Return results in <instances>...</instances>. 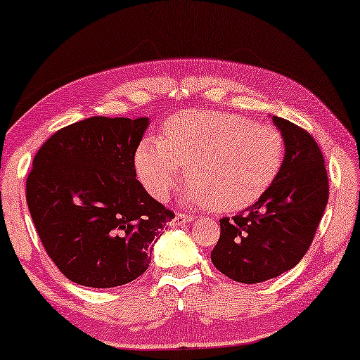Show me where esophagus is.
Listing matches in <instances>:
<instances>
[{"instance_id":"esophagus-1","label":"esophagus","mask_w":360,"mask_h":360,"mask_svg":"<svg viewBox=\"0 0 360 360\" xmlns=\"http://www.w3.org/2000/svg\"><path fill=\"white\" fill-rule=\"evenodd\" d=\"M191 220H193V214L179 212L175 214L174 220L170 221V226H184V225H186V223H190Z\"/></svg>"}]
</instances>
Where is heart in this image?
Here are the masks:
<instances>
[{"label": "heart", "instance_id": "obj_1", "mask_svg": "<svg viewBox=\"0 0 360 360\" xmlns=\"http://www.w3.org/2000/svg\"><path fill=\"white\" fill-rule=\"evenodd\" d=\"M284 155V137L273 125L231 112L195 109L167 120L163 140L142 139L135 170L153 198L165 200L188 169L186 200L236 213L268 193L281 174Z\"/></svg>", "mask_w": 360, "mask_h": 360}]
</instances>
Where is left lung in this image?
<instances>
[{
  "mask_svg": "<svg viewBox=\"0 0 360 360\" xmlns=\"http://www.w3.org/2000/svg\"><path fill=\"white\" fill-rule=\"evenodd\" d=\"M286 146L284 165L268 193L245 213L221 218L212 261L233 281L278 278L302 259L314 240L329 198L324 155L312 135L273 115Z\"/></svg>",
  "mask_w": 360,
  "mask_h": 360,
  "instance_id": "8db88e82",
  "label": "left lung"
}]
</instances>
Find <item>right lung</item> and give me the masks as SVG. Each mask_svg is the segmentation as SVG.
Returning <instances> with one entry per match:
<instances>
[{"label":"right lung","instance_id":"add662e5","mask_svg":"<svg viewBox=\"0 0 360 360\" xmlns=\"http://www.w3.org/2000/svg\"><path fill=\"white\" fill-rule=\"evenodd\" d=\"M147 117H91L41 146L26 200L46 253L71 281L115 288L150 263V246L175 218L135 179Z\"/></svg>","mask_w":360,"mask_h":360}]
</instances>
